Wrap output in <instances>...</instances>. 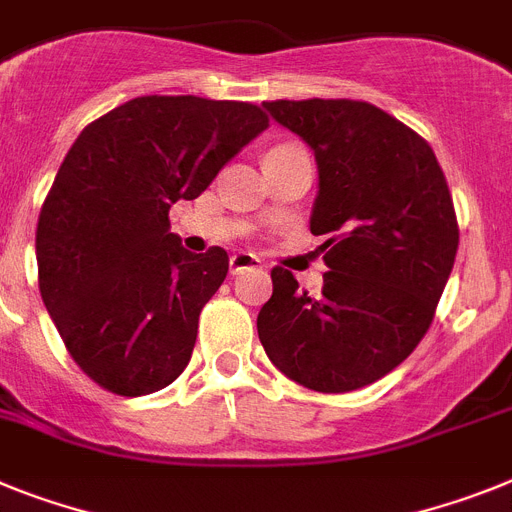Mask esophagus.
<instances>
[{
    "label": "esophagus",
    "instance_id": "obj_1",
    "mask_svg": "<svg viewBox=\"0 0 512 512\" xmlns=\"http://www.w3.org/2000/svg\"><path fill=\"white\" fill-rule=\"evenodd\" d=\"M259 266L261 259L251 251H238L230 256V274H240L246 272V269H259Z\"/></svg>",
    "mask_w": 512,
    "mask_h": 512
}]
</instances>
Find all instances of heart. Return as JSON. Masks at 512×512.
Here are the masks:
<instances>
[{
    "instance_id": "1",
    "label": "heart",
    "mask_w": 512,
    "mask_h": 512,
    "mask_svg": "<svg viewBox=\"0 0 512 512\" xmlns=\"http://www.w3.org/2000/svg\"><path fill=\"white\" fill-rule=\"evenodd\" d=\"M277 150H290V144H285V147H277Z\"/></svg>"
}]
</instances>
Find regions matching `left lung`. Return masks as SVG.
Returning <instances> with one entry per match:
<instances>
[{"label":"left lung","instance_id":"1","mask_svg":"<svg viewBox=\"0 0 512 512\" xmlns=\"http://www.w3.org/2000/svg\"><path fill=\"white\" fill-rule=\"evenodd\" d=\"M272 119L318 165L310 233L321 243L318 295L272 269L256 326L269 360L321 393L381 381L430 329L458 251L453 199L417 131L362 100H272Z\"/></svg>","mask_w":512,"mask_h":512}]
</instances>
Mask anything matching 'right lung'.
<instances>
[{"label":"right lung","instance_id":"add662e5","mask_svg":"<svg viewBox=\"0 0 512 512\" xmlns=\"http://www.w3.org/2000/svg\"><path fill=\"white\" fill-rule=\"evenodd\" d=\"M266 126L251 103L144 95L85 126L67 152L38 217V287L69 355L106 391H160L189 365L230 261L217 246L186 251L168 212Z\"/></svg>","mask_w":512,"mask_h":512}]
</instances>
